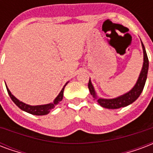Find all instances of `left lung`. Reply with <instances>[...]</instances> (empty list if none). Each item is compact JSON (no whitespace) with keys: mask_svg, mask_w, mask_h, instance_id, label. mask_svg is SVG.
<instances>
[{"mask_svg":"<svg viewBox=\"0 0 153 153\" xmlns=\"http://www.w3.org/2000/svg\"><path fill=\"white\" fill-rule=\"evenodd\" d=\"M142 47H143V68H142L139 79H138L135 85L134 86V88L127 94H123V95H122L119 97L113 98V99L98 98L97 99V103L101 106H102L104 108H107V109H119L120 107H124V106H127V105L131 104L137 99L138 97H140V95L143 91L145 82H146L148 71H149V58H148V56H147L146 50H145V48L143 46V42H142ZM88 87H89V92H90L91 95H93V97L94 98H97V95H96V93L94 91V86L92 85L90 79H89V83H88Z\"/></svg>","mask_w":153,"mask_h":153,"instance_id":"1","label":"left lung"}]
</instances>
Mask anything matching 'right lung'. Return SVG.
I'll list each match as a JSON object with an SVG mask.
<instances>
[{
  "instance_id": "obj_1",
  "label": "right lung",
  "mask_w": 153,
  "mask_h": 153,
  "mask_svg": "<svg viewBox=\"0 0 153 153\" xmlns=\"http://www.w3.org/2000/svg\"><path fill=\"white\" fill-rule=\"evenodd\" d=\"M67 85V83H66ZM66 85L64 86V88L62 89V90L60 91L59 94L56 97V98L55 99L53 103H50V104H47V105H27V104H25L22 102H20L19 100L17 99L12 94L11 92L10 91V89L7 88V91H8V94L10 95V98L12 99V101L13 102L15 103L16 105H18V107L20 108L21 110L26 111L27 113L31 114H34V115H44V114H47L51 111V109H53L55 107V105L59 104L60 102L63 99V96H64V87L66 86Z\"/></svg>"
}]
</instances>
